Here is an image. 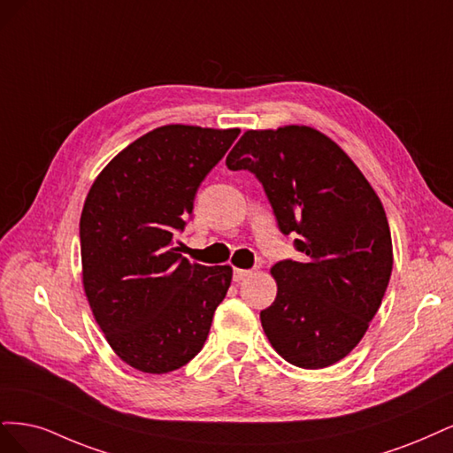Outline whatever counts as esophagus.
<instances>
[{"mask_svg":"<svg viewBox=\"0 0 453 453\" xmlns=\"http://www.w3.org/2000/svg\"><path fill=\"white\" fill-rule=\"evenodd\" d=\"M250 274H252V271H248V269H233V280L241 282V280L248 279Z\"/></svg>","mask_w":453,"mask_h":453,"instance_id":"1","label":"esophagus"}]
</instances>
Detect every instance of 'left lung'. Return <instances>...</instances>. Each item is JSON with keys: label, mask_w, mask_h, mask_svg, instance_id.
<instances>
[{"label": "left lung", "mask_w": 453, "mask_h": 453, "mask_svg": "<svg viewBox=\"0 0 453 453\" xmlns=\"http://www.w3.org/2000/svg\"><path fill=\"white\" fill-rule=\"evenodd\" d=\"M226 165L256 174L303 254L271 269L279 291L259 314L269 342L296 367L341 361L369 329L391 276L380 199L339 144L309 126L248 129Z\"/></svg>", "instance_id": "obj_1"}]
</instances>
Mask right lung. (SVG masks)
<instances>
[{
  "label": "right lung",
  "mask_w": 453,
  "mask_h": 453,
  "mask_svg": "<svg viewBox=\"0 0 453 453\" xmlns=\"http://www.w3.org/2000/svg\"><path fill=\"white\" fill-rule=\"evenodd\" d=\"M239 134L156 127L111 159L84 201V294L114 354L141 372L165 374L194 359L227 294L231 267L189 264L174 235Z\"/></svg>",
  "instance_id": "obj_1"
}]
</instances>
